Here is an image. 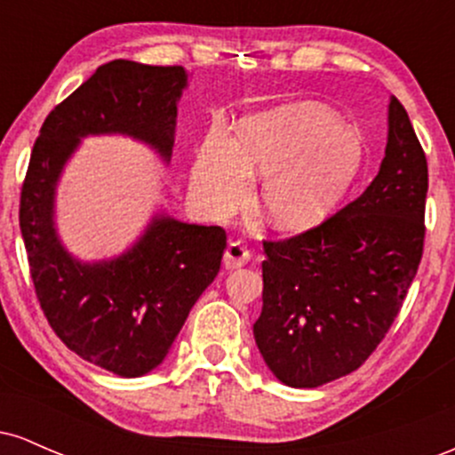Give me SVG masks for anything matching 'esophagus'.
I'll list each match as a JSON object with an SVG mask.
<instances>
[{"label":"esophagus","instance_id":"34e87169","mask_svg":"<svg viewBox=\"0 0 455 455\" xmlns=\"http://www.w3.org/2000/svg\"><path fill=\"white\" fill-rule=\"evenodd\" d=\"M248 260H250V252L239 242H231L227 245V250H224V257H222L224 269L243 267Z\"/></svg>","mask_w":455,"mask_h":455}]
</instances>
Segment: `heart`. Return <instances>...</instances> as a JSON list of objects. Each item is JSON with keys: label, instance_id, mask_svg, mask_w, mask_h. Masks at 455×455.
Here are the masks:
<instances>
[{"label": "heart", "instance_id": "obj_1", "mask_svg": "<svg viewBox=\"0 0 455 455\" xmlns=\"http://www.w3.org/2000/svg\"><path fill=\"white\" fill-rule=\"evenodd\" d=\"M365 162L357 128L315 102H291L245 117L237 139L216 126L192 166V190L213 216L237 212L265 177L260 212L280 231L318 227L351 190Z\"/></svg>", "mask_w": 455, "mask_h": 455}]
</instances>
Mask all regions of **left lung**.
Masks as SVG:
<instances>
[{"label": "left lung", "instance_id": "obj_1", "mask_svg": "<svg viewBox=\"0 0 455 455\" xmlns=\"http://www.w3.org/2000/svg\"><path fill=\"white\" fill-rule=\"evenodd\" d=\"M426 192V154L391 96L385 158L363 195L310 231L263 243L254 340L280 383L318 387L379 347L419 267Z\"/></svg>", "mask_w": 455, "mask_h": 455}]
</instances>
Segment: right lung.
<instances>
[{"mask_svg": "<svg viewBox=\"0 0 455 455\" xmlns=\"http://www.w3.org/2000/svg\"><path fill=\"white\" fill-rule=\"evenodd\" d=\"M186 87L181 66H100L44 119L20 192V233L46 321L78 357L124 379L164 362L220 271L227 235L158 212L126 252L90 263L68 252L57 233V184L81 139L98 134L132 137L169 164Z\"/></svg>", "mask_w": 455, "mask_h": 455, "instance_id": "obj_1", "label": "right lung"}]
</instances>
